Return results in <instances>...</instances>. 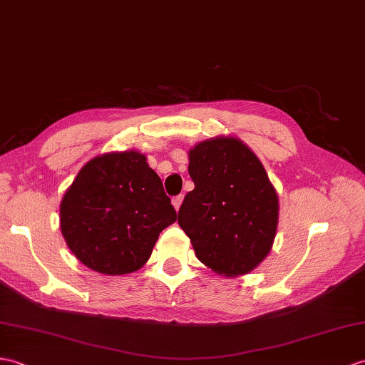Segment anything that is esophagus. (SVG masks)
I'll return each instance as SVG.
<instances>
[{
	"label": "esophagus",
	"instance_id": "esophagus-1",
	"mask_svg": "<svg viewBox=\"0 0 365 365\" xmlns=\"http://www.w3.org/2000/svg\"><path fill=\"white\" fill-rule=\"evenodd\" d=\"M182 202H183V196H175V197H173V205H174V208L179 211V208H180V205H182Z\"/></svg>",
	"mask_w": 365,
	"mask_h": 365
}]
</instances>
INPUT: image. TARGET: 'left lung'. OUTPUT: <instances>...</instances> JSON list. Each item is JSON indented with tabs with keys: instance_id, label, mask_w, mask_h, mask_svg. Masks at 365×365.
<instances>
[{
	"instance_id": "obj_1",
	"label": "left lung",
	"mask_w": 365,
	"mask_h": 365,
	"mask_svg": "<svg viewBox=\"0 0 365 365\" xmlns=\"http://www.w3.org/2000/svg\"><path fill=\"white\" fill-rule=\"evenodd\" d=\"M194 190L179 225L196 257L215 272L236 277L267 257L278 224V197L258 157L236 138L199 143L190 150Z\"/></svg>"
}]
</instances>
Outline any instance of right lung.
I'll return each instance as SVG.
<instances>
[{
	"instance_id": "right-lung-1",
	"label": "right lung",
	"mask_w": 365,
	"mask_h": 365,
	"mask_svg": "<svg viewBox=\"0 0 365 365\" xmlns=\"http://www.w3.org/2000/svg\"><path fill=\"white\" fill-rule=\"evenodd\" d=\"M177 213L140 152H112L83 166L61 203V228L82 264L106 275L138 270Z\"/></svg>"
}]
</instances>
